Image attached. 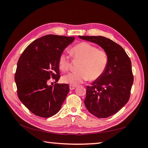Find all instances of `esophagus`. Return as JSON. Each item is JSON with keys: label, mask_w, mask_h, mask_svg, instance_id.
Instances as JSON below:
<instances>
[{"label": "esophagus", "mask_w": 148, "mask_h": 148, "mask_svg": "<svg viewBox=\"0 0 148 148\" xmlns=\"http://www.w3.org/2000/svg\"><path fill=\"white\" fill-rule=\"evenodd\" d=\"M70 90H74L75 88H76V86H73V85H70Z\"/></svg>", "instance_id": "1"}]
</instances>
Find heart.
Wrapping results in <instances>:
<instances>
[{
  "instance_id": "b5f03b06",
  "label": "heart",
  "mask_w": 148,
  "mask_h": 148,
  "mask_svg": "<svg viewBox=\"0 0 148 148\" xmlns=\"http://www.w3.org/2000/svg\"><path fill=\"white\" fill-rule=\"evenodd\" d=\"M74 60H80L77 66L79 70L69 72L62 77L63 82L76 86L90 79H99L104 74L108 65V53L103 49H98L92 44L83 42L74 46L71 49ZM71 58L65 51L59 56L58 65L62 71H67L71 67Z\"/></svg>"
}]
</instances>
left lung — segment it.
<instances>
[{"label":"left lung","mask_w":148,"mask_h":148,"mask_svg":"<svg viewBox=\"0 0 148 148\" xmlns=\"http://www.w3.org/2000/svg\"><path fill=\"white\" fill-rule=\"evenodd\" d=\"M96 43L109 57L104 74L86 86L84 104L88 111L99 118L114 115L130 99L134 76L131 60L124 49L113 40L102 36H79Z\"/></svg>","instance_id":"left-lung-1"}]
</instances>
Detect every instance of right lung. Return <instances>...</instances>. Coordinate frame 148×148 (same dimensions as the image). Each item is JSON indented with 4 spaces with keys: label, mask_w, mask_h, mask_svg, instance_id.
<instances>
[{
    "label": "right lung",
    "mask_w": 148,
    "mask_h": 148,
    "mask_svg": "<svg viewBox=\"0 0 148 148\" xmlns=\"http://www.w3.org/2000/svg\"><path fill=\"white\" fill-rule=\"evenodd\" d=\"M73 37L46 35L34 40L20 56L14 80L18 98L33 114L49 118L56 114L70 90L68 84L48 85L50 78L58 82V59Z\"/></svg>",
    "instance_id": "obj_1"
}]
</instances>
